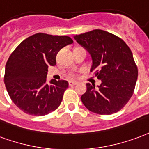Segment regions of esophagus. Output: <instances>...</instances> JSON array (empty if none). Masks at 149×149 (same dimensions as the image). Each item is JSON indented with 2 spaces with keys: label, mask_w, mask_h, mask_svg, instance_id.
<instances>
[{
  "label": "esophagus",
  "mask_w": 149,
  "mask_h": 149,
  "mask_svg": "<svg viewBox=\"0 0 149 149\" xmlns=\"http://www.w3.org/2000/svg\"><path fill=\"white\" fill-rule=\"evenodd\" d=\"M78 84V82H75V81H70L69 82V85L70 86H75Z\"/></svg>",
  "instance_id": "34e87169"
}]
</instances>
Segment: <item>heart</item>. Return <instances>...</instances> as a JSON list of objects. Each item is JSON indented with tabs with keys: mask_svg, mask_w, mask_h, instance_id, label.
<instances>
[{
	"mask_svg": "<svg viewBox=\"0 0 149 149\" xmlns=\"http://www.w3.org/2000/svg\"><path fill=\"white\" fill-rule=\"evenodd\" d=\"M72 75H73V76H74V74H72Z\"/></svg>",
	"mask_w": 149,
	"mask_h": 149,
	"instance_id": "1",
	"label": "heart"
}]
</instances>
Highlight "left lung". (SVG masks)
<instances>
[{
    "mask_svg": "<svg viewBox=\"0 0 149 149\" xmlns=\"http://www.w3.org/2000/svg\"><path fill=\"white\" fill-rule=\"evenodd\" d=\"M74 38L91 54V71L95 70V76L102 80L97 89L86 84V91L81 97L82 103L97 114L117 113L132 96L138 76L131 50L120 38L100 29Z\"/></svg>",
    "mask_w": 149,
    "mask_h": 149,
    "instance_id": "obj_1",
    "label": "left lung"
}]
</instances>
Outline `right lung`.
Segmentation results:
<instances>
[{"instance_id": "1", "label": "right lung", "mask_w": 149, "mask_h": 149, "mask_svg": "<svg viewBox=\"0 0 149 149\" xmlns=\"http://www.w3.org/2000/svg\"><path fill=\"white\" fill-rule=\"evenodd\" d=\"M73 43L66 36L36 33L22 41L5 66L4 81L14 104L29 115L43 116L61 104L68 82L55 79L47 83V68L63 47Z\"/></svg>"}]
</instances>
